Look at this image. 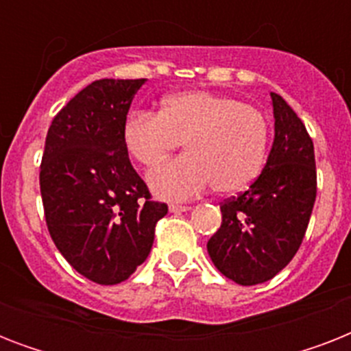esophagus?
<instances>
[{
    "instance_id": "esophagus-1",
    "label": "esophagus",
    "mask_w": 351,
    "mask_h": 351,
    "mask_svg": "<svg viewBox=\"0 0 351 351\" xmlns=\"http://www.w3.org/2000/svg\"><path fill=\"white\" fill-rule=\"evenodd\" d=\"M189 206H182V204H171L169 211L171 213H184V211H189Z\"/></svg>"
}]
</instances>
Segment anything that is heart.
Masks as SVG:
<instances>
[{
	"label": "heart",
	"mask_w": 351,
	"mask_h": 351,
	"mask_svg": "<svg viewBox=\"0 0 351 351\" xmlns=\"http://www.w3.org/2000/svg\"><path fill=\"white\" fill-rule=\"evenodd\" d=\"M267 140V121L258 109L208 90L165 96L158 114L134 112L123 123L125 149L145 167L184 143L186 156L147 176L165 200H187L209 186L222 195L244 191L266 164Z\"/></svg>",
	"instance_id": "obj_1"
}]
</instances>
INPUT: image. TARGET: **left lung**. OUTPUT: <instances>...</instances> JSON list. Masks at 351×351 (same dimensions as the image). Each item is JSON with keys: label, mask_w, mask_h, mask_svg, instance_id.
<instances>
[{"label": "left lung", "mask_w": 351, "mask_h": 351, "mask_svg": "<svg viewBox=\"0 0 351 351\" xmlns=\"http://www.w3.org/2000/svg\"><path fill=\"white\" fill-rule=\"evenodd\" d=\"M275 138L266 165L239 197L220 206L222 226L208 253L240 286L267 282L293 258L317 197L313 142L280 95L271 93Z\"/></svg>", "instance_id": "left-lung-1"}]
</instances>
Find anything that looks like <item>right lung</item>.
<instances>
[{"instance_id":"add662e5","label":"right lung","mask_w":351,"mask_h":351,"mask_svg":"<svg viewBox=\"0 0 351 351\" xmlns=\"http://www.w3.org/2000/svg\"><path fill=\"white\" fill-rule=\"evenodd\" d=\"M147 80H96L52 120L40 189L49 233L65 261L96 284H120L151 253L167 206L149 200L132 169L123 123Z\"/></svg>"}]
</instances>
